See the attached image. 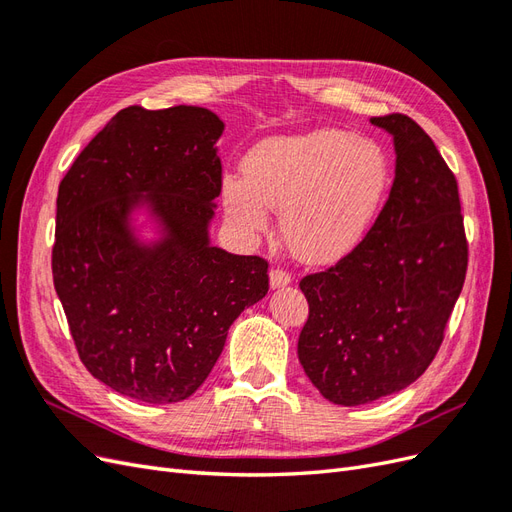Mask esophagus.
Masks as SVG:
<instances>
[{"mask_svg":"<svg viewBox=\"0 0 512 512\" xmlns=\"http://www.w3.org/2000/svg\"><path fill=\"white\" fill-rule=\"evenodd\" d=\"M269 282H271V288H282V286L290 284V275H288V271H284L280 267H271Z\"/></svg>","mask_w":512,"mask_h":512,"instance_id":"34e87169","label":"esophagus"}]
</instances>
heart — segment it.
Masks as SVG:
<instances>
[{"mask_svg": "<svg viewBox=\"0 0 512 512\" xmlns=\"http://www.w3.org/2000/svg\"><path fill=\"white\" fill-rule=\"evenodd\" d=\"M389 183V158L376 141L316 130L252 149L243 179H224L222 203L228 220L247 235L267 230V209H280L288 250L309 265H331L365 239Z\"/></svg>", "mask_w": 512, "mask_h": 512, "instance_id": "obj_1", "label": "heart"}]
</instances>
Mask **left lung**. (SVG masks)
<instances>
[{"mask_svg": "<svg viewBox=\"0 0 512 512\" xmlns=\"http://www.w3.org/2000/svg\"><path fill=\"white\" fill-rule=\"evenodd\" d=\"M371 123L393 134L389 200L356 250L299 284L309 305L299 361L322 397L339 406L369 404L423 376L468 271L453 170L408 115Z\"/></svg>", "mask_w": 512, "mask_h": 512, "instance_id": "left-lung-1", "label": "left lung"}]
</instances>
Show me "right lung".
<instances>
[{"label": "right lung", "instance_id": "add662e5", "mask_svg": "<svg viewBox=\"0 0 512 512\" xmlns=\"http://www.w3.org/2000/svg\"><path fill=\"white\" fill-rule=\"evenodd\" d=\"M220 117L128 106L59 183L53 284L83 365L113 391L175 404L207 380L230 324L269 290V262L209 245L222 192ZM145 204L165 237L129 226Z\"/></svg>", "mask_w": 512, "mask_h": 512}]
</instances>
